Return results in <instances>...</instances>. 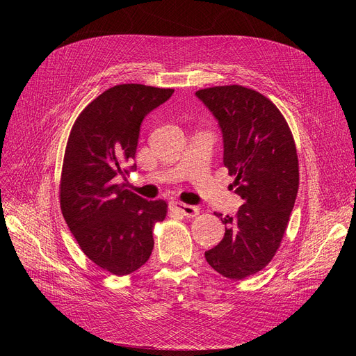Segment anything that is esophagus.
<instances>
[{
    "label": "esophagus",
    "instance_id": "esophagus-1",
    "mask_svg": "<svg viewBox=\"0 0 356 356\" xmlns=\"http://www.w3.org/2000/svg\"><path fill=\"white\" fill-rule=\"evenodd\" d=\"M172 209L177 211L179 213H181L183 216H188V218H193L199 213V208L197 207H192V204H186V203H181V202H177V200H173L170 203Z\"/></svg>",
    "mask_w": 356,
    "mask_h": 356
}]
</instances>
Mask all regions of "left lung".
Instances as JSON below:
<instances>
[{
    "label": "left lung",
    "instance_id": "1",
    "mask_svg": "<svg viewBox=\"0 0 356 356\" xmlns=\"http://www.w3.org/2000/svg\"><path fill=\"white\" fill-rule=\"evenodd\" d=\"M196 97L216 118L223 138V164L244 199L225 223V236L204 252L208 264L231 280L268 266L284 236L298 191V160L293 134L278 108L241 85L200 89Z\"/></svg>",
    "mask_w": 356,
    "mask_h": 356
}]
</instances>
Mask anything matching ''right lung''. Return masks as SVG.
Segmentation results:
<instances>
[{
  "mask_svg": "<svg viewBox=\"0 0 356 356\" xmlns=\"http://www.w3.org/2000/svg\"><path fill=\"white\" fill-rule=\"evenodd\" d=\"M175 89L124 83L106 89L74 121L67 140L60 209L83 254L105 271L127 275L152 255L156 222L167 203L147 200L127 188L125 168L136 157L144 117Z\"/></svg>",
  "mask_w": 356,
  "mask_h": 356,
  "instance_id": "right-lung-1",
  "label": "right lung"
}]
</instances>
